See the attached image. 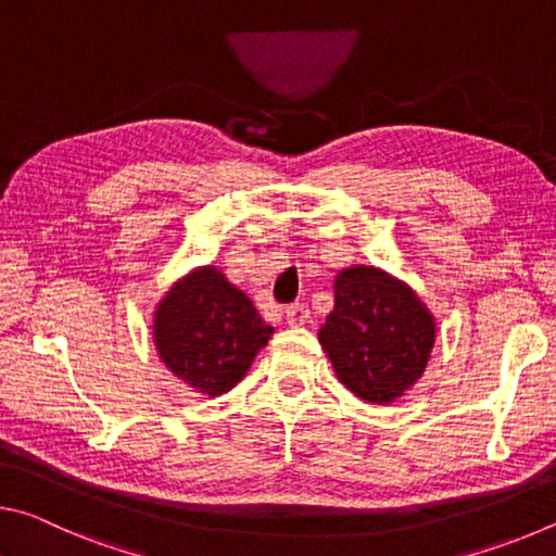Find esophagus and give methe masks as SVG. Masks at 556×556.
Listing matches in <instances>:
<instances>
[{
  "label": "esophagus",
  "instance_id": "1",
  "mask_svg": "<svg viewBox=\"0 0 556 556\" xmlns=\"http://www.w3.org/2000/svg\"><path fill=\"white\" fill-rule=\"evenodd\" d=\"M285 318L289 326H304L308 321V306L306 304H291L285 308Z\"/></svg>",
  "mask_w": 556,
  "mask_h": 556
}]
</instances>
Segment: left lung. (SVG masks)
I'll return each mask as SVG.
<instances>
[{"mask_svg": "<svg viewBox=\"0 0 556 556\" xmlns=\"http://www.w3.org/2000/svg\"><path fill=\"white\" fill-rule=\"evenodd\" d=\"M336 306L318 331L333 370L365 402L388 404L421 378L434 316L388 271L357 265L336 277Z\"/></svg>", "mask_w": 556, "mask_h": 556, "instance_id": "8db88e82", "label": "left lung"}]
</instances>
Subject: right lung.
<instances>
[{
  "label": "right lung",
  "instance_id": "1",
  "mask_svg": "<svg viewBox=\"0 0 556 556\" xmlns=\"http://www.w3.org/2000/svg\"><path fill=\"white\" fill-rule=\"evenodd\" d=\"M275 328L215 267L176 281L154 316L156 351L176 378L218 397L232 390Z\"/></svg>",
  "mask_w": 556,
  "mask_h": 556
}]
</instances>
